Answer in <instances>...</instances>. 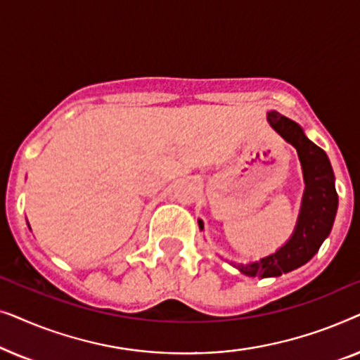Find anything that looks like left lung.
Segmentation results:
<instances>
[{"instance_id": "obj_1", "label": "left lung", "mask_w": 360, "mask_h": 360, "mask_svg": "<svg viewBox=\"0 0 360 360\" xmlns=\"http://www.w3.org/2000/svg\"><path fill=\"white\" fill-rule=\"evenodd\" d=\"M270 126L290 142L298 152L303 167L304 188L302 211L295 233L283 248L259 262L238 265L240 272L249 277H278L302 267L319 250V245L328 238L338 211V193L334 186V174L329 159L321 147L313 144L304 136L297 122L278 112H269ZM200 229H203V223Z\"/></svg>"}]
</instances>
